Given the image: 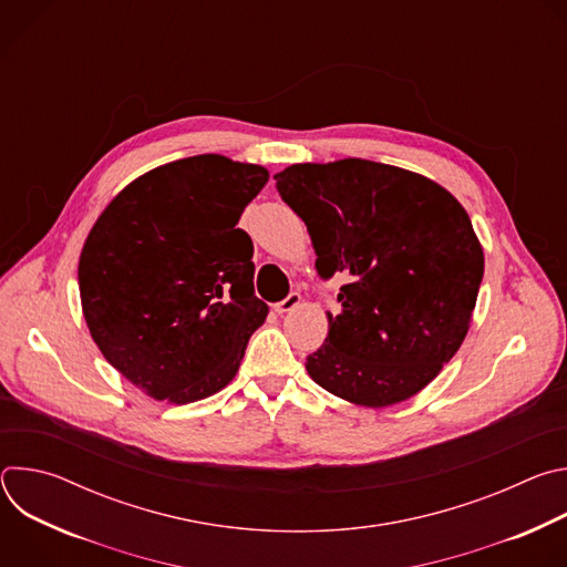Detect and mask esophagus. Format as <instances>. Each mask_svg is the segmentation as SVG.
Segmentation results:
<instances>
[{"mask_svg": "<svg viewBox=\"0 0 567 567\" xmlns=\"http://www.w3.org/2000/svg\"><path fill=\"white\" fill-rule=\"evenodd\" d=\"M300 305V293L298 291H291L285 300H280V302H276L274 307H276V311L278 313H287V311H291L293 307H298Z\"/></svg>", "mask_w": 567, "mask_h": 567, "instance_id": "34e87169", "label": "esophagus"}]
</instances>
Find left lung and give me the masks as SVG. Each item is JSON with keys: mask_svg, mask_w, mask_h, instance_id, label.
Here are the masks:
<instances>
[{"mask_svg": "<svg viewBox=\"0 0 567 567\" xmlns=\"http://www.w3.org/2000/svg\"><path fill=\"white\" fill-rule=\"evenodd\" d=\"M274 179L307 224L318 276L348 278L309 377L368 409L417 394L460 350L482 282L466 210L435 182L365 158L298 164Z\"/></svg>", "mask_w": 567, "mask_h": 567, "instance_id": "8db88e82", "label": "left lung"}]
</instances>
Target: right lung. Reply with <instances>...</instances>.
<instances>
[{
  "mask_svg": "<svg viewBox=\"0 0 567 567\" xmlns=\"http://www.w3.org/2000/svg\"><path fill=\"white\" fill-rule=\"evenodd\" d=\"M262 166L219 154L173 161L103 210L80 254L92 339L136 388L190 403L221 390L267 318L254 291V241L239 215Z\"/></svg>",
  "mask_w": 567,
  "mask_h": 567,
  "instance_id": "1",
  "label": "right lung"
}]
</instances>
